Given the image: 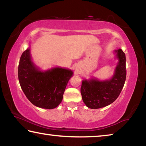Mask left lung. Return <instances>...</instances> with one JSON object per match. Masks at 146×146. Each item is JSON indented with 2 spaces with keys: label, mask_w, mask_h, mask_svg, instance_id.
<instances>
[{
  "label": "left lung",
  "mask_w": 146,
  "mask_h": 146,
  "mask_svg": "<svg viewBox=\"0 0 146 146\" xmlns=\"http://www.w3.org/2000/svg\"><path fill=\"white\" fill-rule=\"evenodd\" d=\"M118 63L112 77L99 80L97 78L82 81L80 93L84 103L91 109H99L111 104L117 99L126 78L125 55L121 49L114 51Z\"/></svg>",
  "instance_id": "1"
}]
</instances>
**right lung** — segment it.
<instances>
[{"instance_id": "obj_1", "label": "right lung", "mask_w": 146, "mask_h": 146, "mask_svg": "<svg viewBox=\"0 0 146 146\" xmlns=\"http://www.w3.org/2000/svg\"><path fill=\"white\" fill-rule=\"evenodd\" d=\"M73 75L72 70L60 67L41 70L32 60L30 47L24 51L20 58V85L28 99L36 107L48 110L57 107Z\"/></svg>"}]
</instances>
